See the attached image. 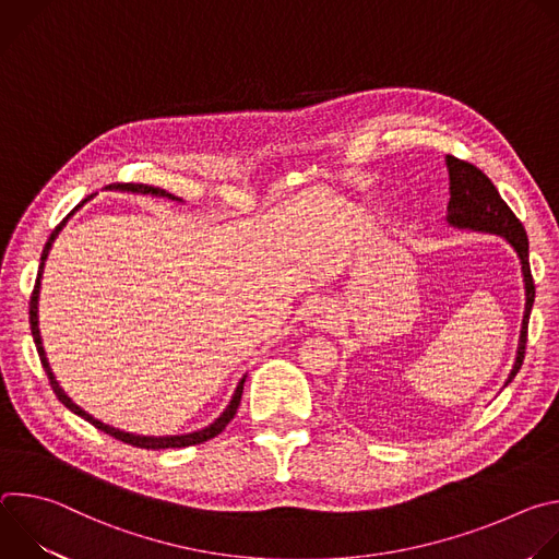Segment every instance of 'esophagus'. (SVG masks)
Wrapping results in <instances>:
<instances>
[{"instance_id": "esophagus-1", "label": "esophagus", "mask_w": 559, "mask_h": 559, "mask_svg": "<svg viewBox=\"0 0 559 559\" xmlns=\"http://www.w3.org/2000/svg\"><path fill=\"white\" fill-rule=\"evenodd\" d=\"M307 321L311 328H330L334 321V309L328 300H313L307 309Z\"/></svg>"}]
</instances>
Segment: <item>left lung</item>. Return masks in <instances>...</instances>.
<instances>
[{
  "instance_id": "8db88e82",
  "label": "left lung",
  "mask_w": 559,
  "mask_h": 559,
  "mask_svg": "<svg viewBox=\"0 0 559 559\" xmlns=\"http://www.w3.org/2000/svg\"><path fill=\"white\" fill-rule=\"evenodd\" d=\"M447 168H449V181H451V199H449V223L457 227H468L477 231H491L504 236L507 241L515 248L522 272H524V287H526V307L522 318V334L518 345V358L511 369V376L507 384L518 376L524 354H526V336H528V316L535 300V283L531 276L528 265V238L522 221L513 214V210L504 203L491 179L464 158H457L453 154L447 156Z\"/></svg>"
}]
</instances>
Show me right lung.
Returning <instances> with one entry per match:
<instances>
[{
	"label": "right lung",
	"instance_id": "add662e5",
	"mask_svg": "<svg viewBox=\"0 0 559 559\" xmlns=\"http://www.w3.org/2000/svg\"><path fill=\"white\" fill-rule=\"evenodd\" d=\"M108 190H130V192H141V194H156V197H170V199H175L173 194H168L166 190H162V188H154V186H145V183H110V186H106ZM93 197V194H91ZM88 201V199H86ZM82 205V203H79ZM76 205V207H79ZM74 207V210H76ZM72 210V212H74ZM70 212V214H72ZM68 214V216H70ZM68 216L52 229V234H50V238H48V243H46V248H44V252H41V265H39V274H37V281H35V289H33V296H31V309H28V313H31V332H33V341H35V347H37V354H39V360H41V367H44V371H46V376H48V382H50V386H52V391H55V395L59 397V403L61 405H66L72 414H76V416H82L84 420H88L95 429H99V431H104V433H108V436H112V438H117V440H121V442H126V444H132V447H139V449H154V451H158V449H183V447H192V444H201V442H207V440H212L214 436H218L227 425H229V420L236 416V409H238V405H241V395H243V382H246V378L238 382V386H236V393H234V397H231V403H229V407L223 412V416L221 418H216L210 427H205V429H201V431H194V433H188V436H168V438H145V436H132V433H126V431H119V429H112V427H108V425H104V423H99V420H95L93 416H88L86 412H82L79 409L70 397L63 393V389L57 384V380H55V376H52V371H50V367H48V360H46V354H44V347H41V336H39V321H37V298H39V281H41V270H44V261H46V257H48V250H50V246H52V241L57 238V234H59V229L66 225V221H68Z\"/></svg>",
	"mask_w": 559,
	"mask_h": 559
}]
</instances>
